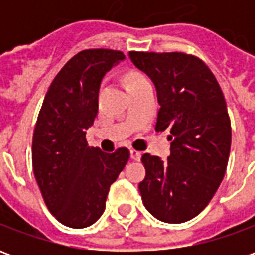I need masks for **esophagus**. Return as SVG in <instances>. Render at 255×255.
Segmentation results:
<instances>
[{
	"label": "esophagus",
	"instance_id": "1",
	"mask_svg": "<svg viewBox=\"0 0 255 255\" xmlns=\"http://www.w3.org/2000/svg\"><path fill=\"white\" fill-rule=\"evenodd\" d=\"M129 154H131V158L135 161H139L140 160V157H142V153H140V151H138V150H133V149L129 150Z\"/></svg>",
	"mask_w": 255,
	"mask_h": 255
}]
</instances>
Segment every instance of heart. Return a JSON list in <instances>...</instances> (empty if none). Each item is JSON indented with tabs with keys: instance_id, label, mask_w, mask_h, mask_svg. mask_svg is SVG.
<instances>
[{
	"instance_id": "1",
	"label": "heart",
	"mask_w": 255,
	"mask_h": 255,
	"mask_svg": "<svg viewBox=\"0 0 255 255\" xmlns=\"http://www.w3.org/2000/svg\"><path fill=\"white\" fill-rule=\"evenodd\" d=\"M142 78H144L143 75H140V73L138 72L128 73L127 76H126V84L131 83V82H135V80H138V79H142Z\"/></svg>"
}]
</instances>
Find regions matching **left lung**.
I'll return each mask as SVG.
<instances>
[{"label":"left lung","mask_w":255,"mask_h":255,"mask_svg":"<svg viewBox=\"0 0 255 255\" xmlns=\"http://www.w3.org/2000/svg\"><path fill=\"white\" fill-rule=\"evenodd\" d=\"M154 83L160 111L155 131L168 129L171 155H142L139 191L155 219L179 224L194 219L217 191L228 164L231 122L224 95L202 60L184 53L129 52Z\"/></svg>","instance_id":"1"}]
</instances>
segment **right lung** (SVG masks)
Masks as SVG:
<instances>
[{
  "label": "right lung",
  "instance_id": "obj_1",
  "mask_svg": "<svg viewBox=\"0 0 255 255\" xmlns=\"http://www.w3.org/2000/svg\"><path fill=\"white\" fill-rule=\"evenodd\" d=\"M124 58L109 49L78 53L54 78L38 115L34 175L49 210L71 228H86L100 219L109 187L129 158L126 147L108 154L86 140L98 113L101 82Z\"/></svg>",
  "mask_w": 255,
  "mask_h": 255
}]
</instances>
